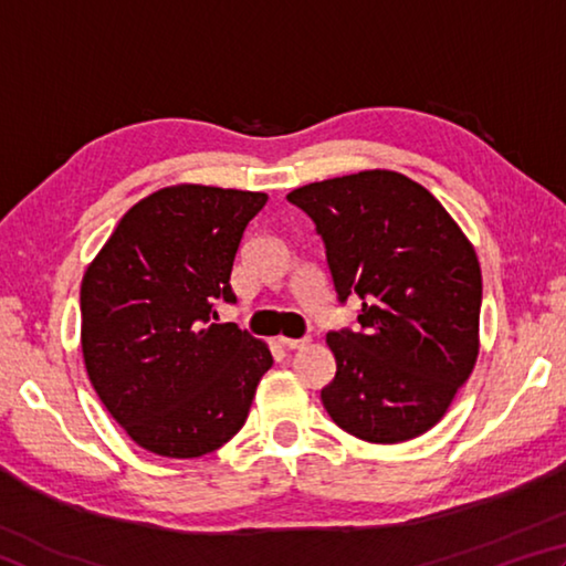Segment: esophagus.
Returning a JSON list of instances; mask_svg holds the SVG:
<instances>
[{
    "mask_svg": "<svg viewBox=\"0 0 566 566\" xmlns=\"http://www.w3.org/2000/svg\"><path fill=\"white\" fill-rule=\"evenodd\" d=\"M310 337H302V339H292V337H280V344L286 349H304L306 344H310Z\"/></svg>",
    "mask_w": 566,
    "mask_h": 566,
    "instance_id": "1",
    "label": "esophagus"
}]
</instances>
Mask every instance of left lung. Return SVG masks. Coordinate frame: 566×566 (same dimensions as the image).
Returning a JSON list of instances; mask_svg holds the SVG:
<instances>
[{
	"mask_svg": "<svg viewBox=\"0 0 566 566\" xmlns=\"http://www.w3.org/2000/svg\"><path fill=\"white\" fill-rule=\"evenodd\" d=\"M286 199L317 224L339 300H361V329L327 334V415L371 444L429 432L479 357L474 244L432 191L391 169L312 181Z\"/></svg>",
	"mask_w": 566,
	"mask_h": 566,
	"instance_id": "left-lung-1",
	"label": "left lung"
}]
</instances>
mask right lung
Listing matches in <instances>:
<instances>
[{
    "mask_svg": "<svg viewBox=\"0 0 566 566\" xmlns=\"http://www.w3.org/2000/svg\"><path fill=\"white\" fill-rule=\"evenodd\" d=\"M264 191L171 185L139 199L82 276V357L112 419L151 454L195 459L244 427L266 342L212 324Z\"/></svg>",
    "mask_w": 566,
    "mask_h": 566,
    "instance_id": "add662e5",
    "label": "right lung"
}]
</instances>
